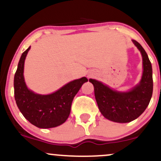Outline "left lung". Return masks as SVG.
Here are the masks:
<instances>
[{
	"label": "left lung",
	"instance_id": "left-lung-1",
	"mask_svg": "<svg viewBox=\"0 0 161 161\" xmlns=\"http://www.w3.org/2000/svg\"><path fill=\"white\" fill-rule=\"evenodd\" d=\"M142 55L143 74L138 86L128 92H118L95 79H89L95 89L97 106L105 118L116 123H129L145 110L153 93L152 67L147 53L138 42L132 41Z\"/></svg>",
	"mask_w": 161,
	"mask_h": 161
}]
</instances>
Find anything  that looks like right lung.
<instances>
[{
	"label": "right lung",
	"mask_w": 161,
	"mask_h": 161,
	"mask_svg": "<svg viewBox=\"0 0 161 161\" xmlns=\"http://www.w3.org/2000/svg\"><path fill=\"white\" fill-rule=\"evenodd\" d=\"M30 47L23 53L14 76V97L18 108L29 123L38 128L48 129L64 123L70 114L73 100L86 77L72 81L54 93L35 94L27 88L23 77L24 62Z\"/></svg>",
	"instance_id": "1"
}]
</instances>
